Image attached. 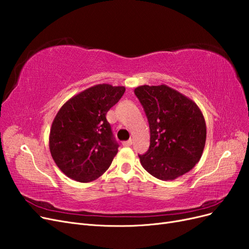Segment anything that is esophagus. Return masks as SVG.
Here are the masks:
<instances>
[{
    "mask_svg": "<svg viewBox=\"0 0 249 249\" xmlns=\"http://www.w3.org/2000/svg\"><path fill=\"white\" fill-rule=\"evenodd\" d=\"M132 143H133V141L130 139V140H127V141H124V142H123V145H124V146H130V145H132Z\"/></svg>",
    "mask_w": 249,
    "mask_h": 249,
    "instance_id": "34e87169",
    "label": "esophagus"
}]
</instances>
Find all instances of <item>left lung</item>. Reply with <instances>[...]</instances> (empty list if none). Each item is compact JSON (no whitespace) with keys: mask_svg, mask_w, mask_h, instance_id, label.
Wrapping results in <instances>:
<instances>
[{"mask_svg":"<svg viewBox=\"0 0 249 249\" xmlns=\"http://www.w3.org/2000/svg\"><path fill=\"white\" fill-rule=\"evenodd\" d=\"M149 124L150 144L139 155L153 177L172 180L190 171L206 145L205 117L191 99L167 85L135 88Z\"/></svg>","mask_w":249,"mask_h":249,"instance_id":"1","label":"left lung"}]
</instances>
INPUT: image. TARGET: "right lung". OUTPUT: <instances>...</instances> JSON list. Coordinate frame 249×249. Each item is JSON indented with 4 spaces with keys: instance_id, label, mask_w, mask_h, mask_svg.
I'll return each mask as SVG.
<instances>
[{
    "instance_id": "obj_1",
    "label": "right lung",
    "mask_w": 249,
    "mask_h": 249,
    "mask_svg": "<svg viewBox=\"0 0 249 249\" xmlns=\"http://www.w3.org/2000/svg\"><path fill=\"white\" fill-rule=\"evenodd\" d=\"M124 91V86L94 85L60 108L51 126L49 146L53 160L66 177L89 183L109 168L118 143L106 114Z\"/></svg>"
}]
</instances>
